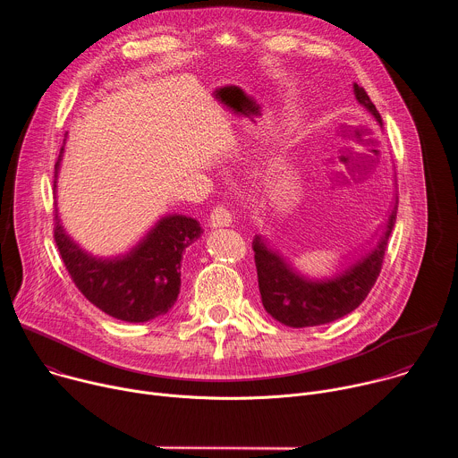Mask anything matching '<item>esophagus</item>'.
Returning <instances> with one entry per match:
<instances>
[{
	"mask_svg": "<svg viewBox=\"0 0 458 458\" xmlns=\"http://www.w3.org/2000/svg\"><path fill=\"white\" fill-rule=\"evenodd\" d=\"M232 223V214L225 205H217L212 214H210V226L214 228H225L230 226Z\"/></svg>",
	"mask_w": 458,
	"mask_h": 458,
	"instance_id": "34e87169",
	"label": "esophagus"
}]
</instances>
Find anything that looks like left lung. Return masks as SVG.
Segmentation results:
<instances>
[{"label":"left lung","mask_w":458,"mask_h":458,"mask_svg":"<svg viewBox=\"0 0 458 458\" xmlns=\"http://www.w3.org/2000/svg\"><path fill=\"white\" fill-rule=\"evenodd\" d=\"M357 101L366 106L373 117L382 123L380 114L369 96L357 83L353 85ZM399 198L387 217L384 233L377 246L341 276L326 281H310L299 276L277 251L270 250L259 235L251 246L255 251V268L259 292L265 310L290 328H306L337 320L353 311L371 292L382 268L384 253L391 230L395 226Z\"/></svg>","instance_id":"left-lung-1"}]
</instances>
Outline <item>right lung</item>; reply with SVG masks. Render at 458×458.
<instances>
[{"label":"right lung","mask_w":458,"mask_h":458,"mask_svg":"<svg viewBox=\"0 0 458 458\" xmlns=\"http://www.w3.org/2000/svg\"><path fill=\"white\" fill-rule=\"evenodd\" d=\"M201 232L191 217L165 216L128 253L98 259L71 241L57 214L54 223L55 246L78 290L101 311L124 322H147L174 306L181 288L182 251Z\"/></svg>","instance_id":"add662e5"}]
</instances>
